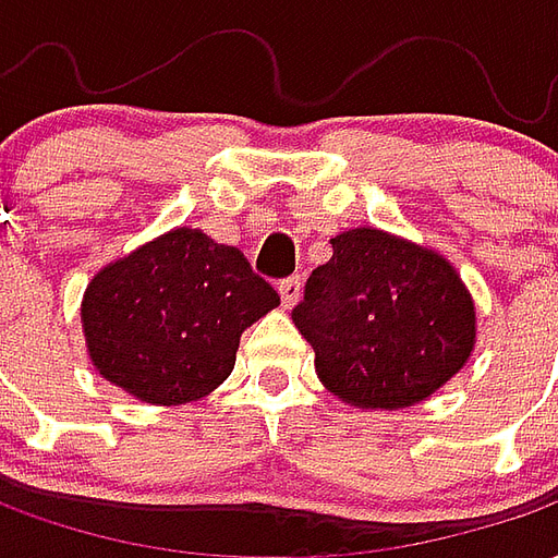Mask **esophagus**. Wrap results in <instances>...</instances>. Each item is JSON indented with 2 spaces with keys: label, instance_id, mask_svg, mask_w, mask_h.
<instances>
[{
  "label": "esophagus",
  "instance_id": "34e87169",
  "mask_svg": "<svg viewBox=\"0 0 558 558\" xmlns=\"http://www.w3.org/2000/svg\"><path fill=\"white\" fill-rule=\"evenodd\" d=\"M278 292H280V304H283V311H292L295 302H299V295H302V280L299 278L280 280Z\"/></svg>",
  "mask_w": 558,
  "mask_h": 558
}]
</instances>
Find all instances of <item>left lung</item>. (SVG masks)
Listing matches in <instances>:
<instances>
[{"label": "left lung", "mask_w": 558, "mask_h": 558, "mask_svg": "<svg viewBox=\"0 0 558 558\" xmlns=\"http://www.w3.org/2000/svg\"><path fill=\"white\" fill-rule=\"evenodd\" d=\"M292 323L316 352L319 383L355 410H407L463 371L475 302L433 247L376 227L331 239Z\"/></svg>", "instance_id": "left-lung-1"}]
</instances>
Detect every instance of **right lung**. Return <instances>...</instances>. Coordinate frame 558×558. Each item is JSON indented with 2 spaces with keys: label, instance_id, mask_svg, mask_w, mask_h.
I'll use <instances>...</instances> for the list:
<instances>
[{
  "label": "right lung",
  "instance_id": "right-lung-1",
  "mask_svg": "<svg viewBox=\"0 0 558 558\" xmlns=\"http://www.w3.org/2000/svg\"><path fill=\"white\" fill-rule=\"evenodd\" d=\"M278 304L239 247L175 227L104 266L80 319L107 383L151 407H179L232 374L242 331Z\"/></svg>",
  "mask_w": 558,
  "mask_h": 558
}]
</instances>
